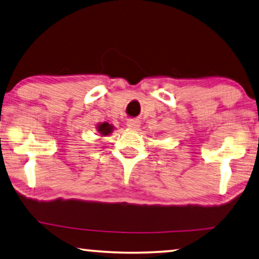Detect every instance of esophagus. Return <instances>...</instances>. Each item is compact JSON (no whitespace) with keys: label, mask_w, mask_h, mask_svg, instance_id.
Returning <instances> with one entry per match:
<instances>
[{"label":"esophagus","mask_w":259,"mask_h":259,"mask_svg":"<svg viewBox=\"0 0 259 259\" xmlns=\"http://www.w3.org/2000/svg\"><path fill=\"white\" fill-rule=\"evenodd\" d=\"M126 125H128V128L130 129H138L141 125V122L136 118H130L128 119V122H126Z\"/></svg>","instance_id":"1"}]
</instances>
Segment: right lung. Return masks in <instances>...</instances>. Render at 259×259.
I'll use <instances>...</instances> for the list:
<instances>
[{
    "mask_svg": "<svg viewBox=\"0 0 259 259\" xmlns=\"http://www.w3.org/2000/svg\"><path fill=\"white\" fill-rule=\"evenodd\" d=\"M113 129H114V126L110 125L109 123H107V122L100 123V124L98 125L99 133H100V135H102V136H108V135L113 133Z\"/></svg>",
    "mask_w": 259,
    "mask_h": 259,
    "instance_id": "obj_1",
    "label": "right lung"
}]
</instances>
